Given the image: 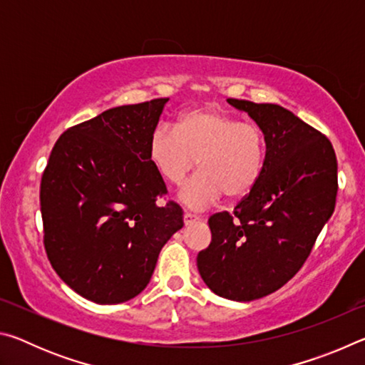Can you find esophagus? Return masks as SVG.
<instances>
[{"label": "esophagus", "mask_w": 365, "mask_h": 365, "mask_svg": "<svg viewBox=\"0 0 365 365\" xmlns=\"http://www.w3.org/2000/svg\"><path fill=\"white\" fill-rule=\"evenodd\" d=\"M201 217L200 215H196V214H193V212H185L183 214V220H185V224H191V222H196V220H200Z\"/></svg>", "instance_id": "obj_1"}]
</instances>
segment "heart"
Wrapping results in <instances>:
<instances>
[{
    "label": "heart",
    "mask_w": 365,
    "mask_h": 365,
    "mask_svg": "<svg viewBox=\"0 0 365 365\" xmlns=\"http://www.w3.org/2000/svg\"><path fill=\"white\" fill-rule=\"evenodd\" d=\"M265 158L262 128L217 108L185 110L175 130L159 125L148 143L153 168L174 187L200 164V174L180 191V200L193 209L212 206L225 193L232 200L250 195L264 174Z\"/></svg>",
    "instance_id": "1"
}]
</instances>
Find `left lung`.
<instances>
[{"mask_svg":"<svg viewBox=\"0 0 365 365\" xmlns=\"http://www.w3.org/2000/svg\"><path fill=\"white\" fill-rule=\"evenodd\" d=\"M265 133L261 180L233 212L209 217L211 245L196 257L215 294L252 301L277 292L306 262L335 211L338 164L330 140L292 110L228 98Z\"/></svg>","mask_w":365,"mask_h":365,"instance_id":"left-lung-1","label":"left lung"}]
</instances>
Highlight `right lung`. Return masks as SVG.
<instances>
[{"label": "right lung", "instance_id": "obj_1", "mask_svg": "<svg viewBox=\"0 0 365 365\" xmlns=\"http://www.w3.org/2000/svg\"><path fill=\"white\" fill-rule=\"evenodd\" d=\"M169 98L113 108L73 125L54 145L40 185L43 243L56 274L96 304H119L146 288L158 256L183 227L148 159Z\"/></svg>", "mask_w": 365, "mask_h": 365}]
</instances>
